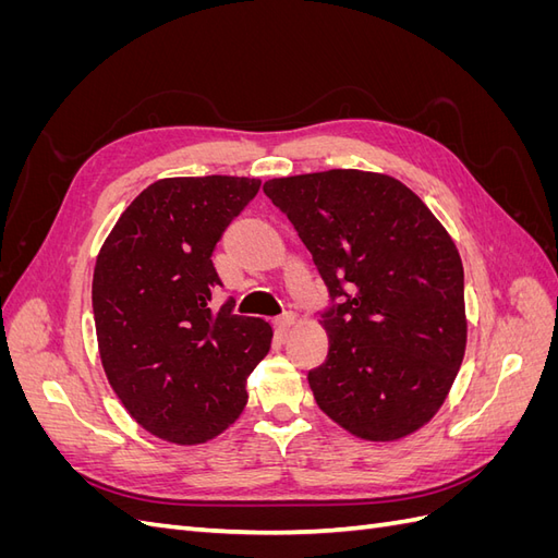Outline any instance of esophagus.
Returning a JSON list of instances; mask_svg holds the SVG:
<instances>
[{"label": "esophagus", "mask_w": 558, "mask_h": 558, "mask_svg": "<svg viewBox=\"0 0 558 558\" xmlns=\"http://www.w3.org/2000/svg\"><path fill=\"white\" fill-rule=\"evenodd\" d=\"M298 320V314L295 312H286V314H281V316H277L275 318V326L281 330V332H286L289 330L293 324Z\"/></svg>", "instance_id": "esophagus-1"}]
</instances>
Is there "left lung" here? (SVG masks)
<instances>
[{
  "mask_svg": "<svg viewBox=\"0 0 558 558\" xmlns=\"http://www.w3.org/2000/svg\"><path fill=\"white\" fill-rule=\"evenodd\" d=\"M265 195L312 251L330 302L316 404L363 440H398L440 410L465 351L463 265L447 230L393 177L328 170Z\"/></svg>",
  "mask_w": 558,
  "mask_h": 558,
  "instance_id": "obj_1",
  "label": "left lung"
}]
</instances>
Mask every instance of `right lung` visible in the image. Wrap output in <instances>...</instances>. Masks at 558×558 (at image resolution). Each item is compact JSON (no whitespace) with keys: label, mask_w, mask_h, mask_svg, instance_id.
I'll return each mask as SVG.
<instances>
[{"label":"right lung","mask_w":558,"mask_h":558,"mask_svg":"<svg viewBox=\"0 0 558 558\" xmlns=\"http://www.w3.org/2000/svg\"><path fill=\"white\" fill-rule=\"evenodd\" d=\"M260 189L246 177L160 179L118 218L93 275L107 379L140 426L177 445L207 442L246 404V377L272 326L211 310L223 286L211 253Z\"/></svg>","instance_id":"right-lung-1"}]
</instances>
